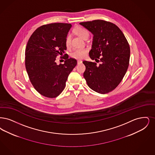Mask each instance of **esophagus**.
Here are the masks:
<instances>
[{"label": "esophagus", "mask_w": 155, "mask_h": 155, "mask_svg": "<svg viewBox=\"0 0 155 155\" xmlns=\"http://www.w3.org/2000/svg\"><path fill=\"white\" fill-rule=\"evenodd\" d=\"M77 62H78V64H79L82 63V61L81 60H78Z\"/></svg>", "instance_id": "1"}]
</instances>
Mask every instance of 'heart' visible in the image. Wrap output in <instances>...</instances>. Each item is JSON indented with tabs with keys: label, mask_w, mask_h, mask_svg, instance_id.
I'll return each instance as SVG.
<instances>
[{
	"label": "heart",
	"mask_w": 155,
	"mask_h": 155,
	"mask_svg": "<svg viewBox=\"0 0 155 155\" xmlns=\"http://www.w3.org/2000/svg\"><path fill=\"white\" fill-rule=\"evenodd\" d=\"M74 32L83 39H85L89 36L88 31L86 29L82 27H76L74 29ZM65 45L67 47H69L71 45V36L69 35H67L65 38ZM87 52L88 49L86 48H77L71 54V56L76 59L83 58L87 55Z\"/></svg>",
	"instance_id": "b5f03b06"
}]
</instances>
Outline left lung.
<instances>
[{
    "mask_svg": "<svg viewBox=\"0 0 155 155\" xmlns=\"http://www.w3.org/2000/svg\"><path fill=\"white\" fill-rule=\"evenodd\" d=\"M93 35L89 56L100 59L101 64L84 61L86 66L83 76L88 87L100 94L112 91L121 82L128 69L130 48L119 28L104 20L79 23Z\"/></svg>",
    "mask_w": 155,
    "mask_h": 155,
    "instance_id": "left-lung-1",
    "label": "left lung"
}]
</instances>
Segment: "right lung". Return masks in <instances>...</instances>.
<instances>
[{
	"mask_svg": "<svg viewBox=\"0 0 155 155\" xmlns=\"http://www.w3.org/2000/svg\"><path fill=\"white\" fill-rule=\"evenodd\" d=\"M71 27L65 23L42 25L34 31L27 43L25 67L29 78L36 90L48 98L60 94L77 64L75 59L68 57L64 64L57 65L55 62L56 57L67 50L65 38Z\"/></svg>",
	"mask_w": 155,
	"mask_h": 155,
	"instance_id": "right-lung-1",
	"label": "right lung"
}]
</instances>
